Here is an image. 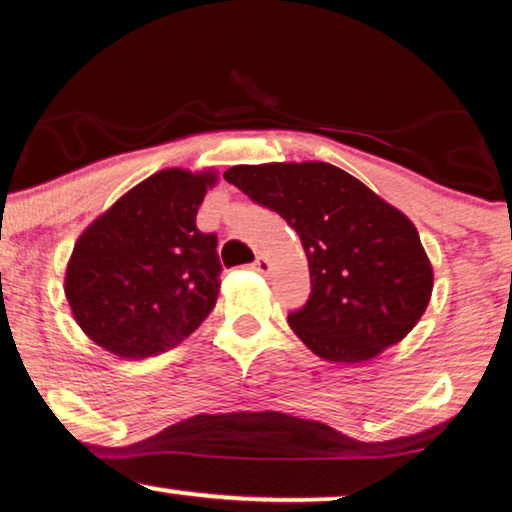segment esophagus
I'll use <instances>...</instances> for the list:
<instances>
[{
	"label": "esophagus",
	"instance_id": "esophagus-1",
	"mask_svg": "<svg viewBox=\"0 0 512 512\" xmlns=\"http://www.w3.org/2000/svg\"><path fill=\"white\" fill-rule=\"evenodd\" d=\"M253 269H255L257 273H269V271H271V262H269V259H266V257L259 255V257L255 259V262H253Z\"/></svg>",
	"mask_w": 512,
	"mask_h": 512
}]
</instances>
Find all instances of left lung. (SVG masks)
Instances as JSON below:
<instances>
[{
  "instance_id": "8db88e82",
  "label": "left lung",
  "mask_w": 512,
  "mask_h": 512,
  "mask_svg": "<svg viewBox=\"0 0 512 512\" xmlns=\"http://www.w3.org/2000/svg\"><path fill=\"white\" fill-rule=\"evenodd\" d=\"M225 181L299 234L311 297L287 322L308 350L359 364L420 322L434 290L420 234L362 181L327 162L236 164Z\"/></svg>"
}]
</instances>
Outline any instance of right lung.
I'll return each mask as SVG.
<instances>
[{"mask_svg":"<svg viewBox=\"0 0 512 512\" xmlns=\"http://www.w3.org/2000/svg\"><path fill=\"white\" fill-rule=\"evenodd\" d=\"M213 169H162L78 236L64 294L88 338L122 359L162 355L197 329L220 292L218 236L197 211Z\"/></svg>","mask_w":512,"mask_h":512,"instance_id":"right-lung-1","label":"right lung"}]
</instances>
